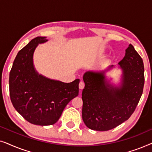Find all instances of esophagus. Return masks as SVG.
Returning <instances> with one entry per match:
<instances>
[{"label":"esophagus","instance_id":"obj_1","mask_svg":"<svg viewBox=\"0 0 152 152\" xmlns=\"http://www.w3.org/2000/svg\"><path fill=\"white\" fill-rule=\"evenodd\" d=\"M79 88H80L81 90H82V89L84 88V83L83 82H80V84H79Z\"/></svg>","mask_w":152,"mask_h":152}]
</instances>
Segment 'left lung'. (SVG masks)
<instances>
[{"label":"left lung","instance_id":"8db88e82","mask_svg":"<svg viewBox=\"0 0 152 152\" xmlns=\"http://www.w3.org/2000/svg\"><path fill=\"white\" fill-rule=\"evenodd\" d=\"M125 52L118 63L122 70L119 87L107 82L104 71L84 75L82 119L91 129L102 132L116 127L130 118L140 101L145 83L143 61L132 44Z\"/></svg>","mask_w":152,"mask_h":152}]
</instances>
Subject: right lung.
I'll return each instance as SVG.
<instances>
[{
  "label": "right lung",
  "instance_id": "add662e5",
  "mask_svg": "<svg viewBox=\"0 0 152 152\" xmlns=\"http://www.w3.org/2000/svg\"><path fill=\"white\" fill-rule=\"evenodd\" d=\"M45 37L31 40L18 52L10 70L11 102L15 109L33 124L52 125L59 119L64 108L79 94L80 80L70 83L50 80L39 75L33 65V54Z\"/></svg>",
  "mask_w": 152,
  "mask_h": 152
}]
</instances>
